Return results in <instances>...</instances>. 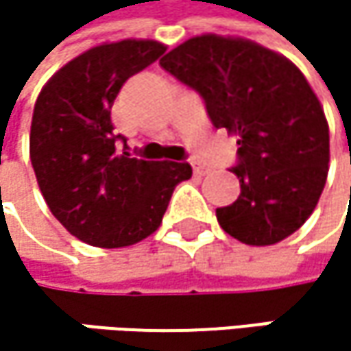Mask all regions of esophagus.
<instances>
[{"instance_id": "obj_1", "label": "esophagus", "mask_w": 351, "mask_h": 351, "mask_svg": "<svg viewBox=\"0 0 351 351\" xmlns=\"http://www.w3.org/2000/svg\"><path fill=\"white\" fill-rule=\"evenodd\" d=\"M193 171H195V175L203 176L209 173V169L205 167V165H201V162H193Z\"/></svg>"}]
</instances>
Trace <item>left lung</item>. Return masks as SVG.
<instances>
[{"mask_svg":"<svg viewBox=\"0 0 351 351\" xmlns=\"http://www.w3.org/2000/svg\"><path fill=\"white\" fill-rule=\"evenodd\" d=\"M160 66L199 91L215 128L238 138L240 197L217 209L226 234L272 245L313 213L329 171V125L305 75L245 38L193 36Z\"/></svg>","mask_w":351,"mask_h":351,"instance_id":"1","label":"left lung"}]
</instances>
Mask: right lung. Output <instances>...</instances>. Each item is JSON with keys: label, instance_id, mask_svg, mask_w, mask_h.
I'll return each mask as SVG.
<instances>
[{"label": "right lung", "instance_id": "1", "mask_svg": "<svg viewBox=\"0 0 351 351\" xmlns=\"http://www.w3.org/2000/svg\"><path fill=\"white\" fill-rule=\"evenodd\" d=\"M167 46L128 38L97 44L42 87L30 128V160L52 215L81 242L125 247L154 234L191 165L140 160L117 150L111 106L121 85Z\"/></svg>", "mask_w": 351, "mask_h": 351}]
</instances>
